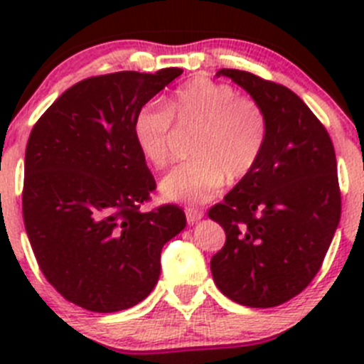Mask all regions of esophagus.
Segmentation results:
<instances>
[{
  "label": "esophagus",
  "mask_w": 364,
  "mask_h": 364,
  "mask_svg": "<svg viewBox=\"0 0 364 364\" xmlns=\"http://www.w3.org/2000/svg\"><path fill=\"white\" fill-rule=\"evenodd\" d=\"M204 217V213H202L200 210H193V208H189V210H186V218H188V224H197L200 218Z\"/></svg>",
  "instance_id": "obj_1"
}]
</instances>
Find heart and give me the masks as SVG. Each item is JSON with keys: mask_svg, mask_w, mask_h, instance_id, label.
Returning <instances> with one entry per match:
<instances>
[{"mask_svg": "<svg viewBox=\"0 0 364 364\" xmlns=\"http://www.w3.org/2000/svg\"><path fill=\"white\" fill-rule=\"evenodd\" d=\"M197 131L189 162L175 167L160 182L167 200L204 204L230 180L252 171L268 138V118L259 102L239 96L233 87L205 78L191 80L175 92L169 104L151 100L136 112L133 133L138 149L154 167L171 160L175 133Z\"/></svg>", "mask_w": 364, "mask_h": 364, "instance_id": "heart-1", "label": "heart"}]
</instances>
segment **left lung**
Here are the masks:
<instances>
[{"instance_id":"8db88e82","label":"left lung","mask_w":364,"mask_h":364,"mask_svg":"<svg viewBox=\"0 0 364 364\" xmlns=\"http://www.w3.org/2000/svg\"><path fill=\"white\" fill-rule=\"evenodd\" d=\"M217 76L259 102L268 138L257 166L208 213L226 231L211 273L218 290L242 306H279L314 281L339 224L336 151L319 118L288 87L237 69Z\"/></svg>"}]
</instances>
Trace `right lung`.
<instances>
[{"instance_id":"right-lung-1","label":"right lung","mask_w":364,"mask_h":364,"mask_svg":"<svg viewBox=\"0 0 364 364\" xmlns=\"http://www.w3.org/2000/svg\"><path fill=\"white\" fill-rule=\"evenodd\" d=\"M182 74L122 70L67 89L25 149L23 222L45 279L76 306L127 310L151 294L160 253L186 228L178 205H140L156 189L138 149L136 112Z\"/></svg>"}]
</instances>
